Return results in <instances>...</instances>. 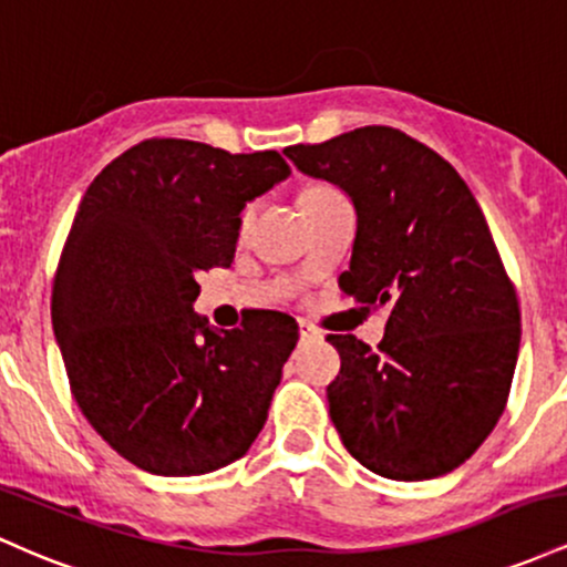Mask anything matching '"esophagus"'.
<instances>
[{"instance_id": "obj_1", "label": "esophagus", "mask_w": 567, "mask_h": 567, "mask_svg": "<svg viewBox=\"0 0 567 567\" xmlns=\"http://www.w3.org/2000/svg\"><path fill=\"white\" fill-rule=\"evenodd\" d=\"M318 337H321V332H318L316 327H310V323H300V340L302 342H310V340H318Z\"/></svg>"}]
</instances>
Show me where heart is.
<instances>
[{
  "label": "heart",
  "instance_id": "obj_1",
  "mask_svg": "<svg viewBox=\"0 0 567 567\" xmlns=\"http://www.w3.org/2000/svg\"><path fill=\"white\" fill-rule=\"evenodd\" d=\"M337 198H342L340 189L329 187V184H313V187H308V189H305V193L300 195V206H302V212H305V208L323 206V203L337 200ZM249 219H251V212H246V214H244V227L249 225Z\"/></svg>",
  "mask_w": 567,
  "mask_h": 567
}]
</instances>
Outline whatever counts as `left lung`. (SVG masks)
Wrapping results in <instances>:
<instances>
[{"instance_id":"8db88e82","label":"left lung","mask_w":567,"mask_h":567,"mask_svg":"<svg viewBox=\"0 0 567 567\" xmlns=\"http://www.w3.org/2000/svg\"><path fill=\"white\" fill-rule=\"evenodd\" d=\"M302 174L355 206L342 295L385 308L378 351L329 334L340 374L327 385L342 444L369 472L434 480L466 463L495 429L519 353V302L461 174L388 125L286 146Z\"/></svg>"}]
</instances>
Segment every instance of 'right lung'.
Masks as SVG:
<instances>
[{
    "instance_id": "right-lung-1",
    "label": "right lung",
    "mask_w": 567,
    "mask_h": 567,
    "mask_svg": "<svg viewBox=\"0 0 567 567\" xmlns=\"http://www.w3.org/2000/svg\"><path fill=\"white\" fill-rule=\"evenodd\" d=\"M289 174L272 150L146 138L87 187L50 313L82 415L133 466L208 474L262 431L297 321L257 310L219 334L193 302L200 272L233 262L246 203Z\"/></svg>"
}]
</instances>
